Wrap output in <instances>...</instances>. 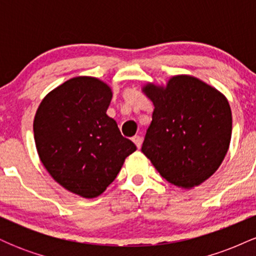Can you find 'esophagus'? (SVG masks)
Returning <instances> with one entry per match:
<instances>
[{
  "mask_svg": "<svg viewBox=\"0 0 256 256\" xmlns=\"http://www.w3.org/2000/svg\"><path fill=\"white\" fill-rule=\"evenodd\" d=\"M132 140H134V143L136 144V146L138 149L140 148V146H142V137L140 136H134L132 137Z\"/></svg>",
  "mask_w": 256,
  "mask_h": 256,
  "instance_id": "obj_1",
  "label": "esophagus"
}]
</instances>
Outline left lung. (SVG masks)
I'll return each mask as SVG.
<instances>
[{
  "mask_svg": "<svg viewBox=\"0 0 256 256\" xmlns=\"http://www.w3.org/2000/svg\"><path fill=\"white\" fill-rule=\"evenodd\" d=\"M142 91L154 104L142 152L167 182L192 189L222 165L232 134V113L224 94L189 74L166 85L146 83Z\"/></svg>",
  "mask_w": 256,
  "mask_h": 256,
  "instance_id": "obj_1",
  "label": "left lung"
}]
</instances>
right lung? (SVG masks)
Instances as JSON below:
<instances>
[{"instance_id": "right-lung-1", "label": "right lung", "mask_w": 256, "mask_h": 256, "mask_svg": "<svg viewBox=\"0 0 256 256\" xmlns=\"http://www.w3.org/2000/svg\"><path fill=\"white\" fill-rule=\"evenodd\" d=\"M112 96L107 83L79 76L46 94L34 116V143L43 166L80 198L101 195L137 149L107 116Z\"/></svg>"}]
</instances>
